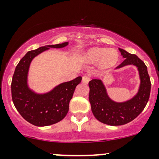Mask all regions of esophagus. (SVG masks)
Wrapping results in <instances>:
<instances>
[{
    "label": "esophagus",
    "mask_w": 159,
    "mask_h": 159,
    "mask_svg": "<svg viewBox=\"0 0 159 159\" xmlns=\"http://www.w3.org/2000/svg\"><path fill=\"white\" fill-rule=\"evenodd\" d=\"M90 81V78L89 76H86V75H85V76L82 77V82L85 83V84H87V83H89V81Z\"/></svg>",
    "instance_id": "esophagus-1"
}]
</instances>
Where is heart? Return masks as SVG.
Listing matches in <instances>:
<instances>
[{"instance_id": "obj_1", "label": "heart", "mask_w": 159, "mask_h": 159, "mask_svg": "<svg viewBox=\"0 0 159 159\" xmlns=\"http://www.w3.org/2000/svg\"><path fill=\"white\" fill-rule=\"evenodd\" d=\"M84 59L89 63L99 62L101 69L107 70L112 68L118 63L120 55L116 49L93 48L85 53Z\"/></svg>"}]
</instances>
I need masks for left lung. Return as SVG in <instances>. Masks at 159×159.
<instances>
[{"instance_id":"1","label":"left lung","mask_w":159,"mask_h":159,"mask_svg":"<svg viewBox=\"0 0 159 159\" xmlns=\"http://www.w3.org/2000/svg\"><path fill=\"white\" fill-rule=\"evenodd\" d=\"M119 51L125 59L116 69L128 65L138 68L140 85L136 95L124 102H116L108 97L101 80L93 79L89 82V100L93 114L97 120L111 126L124 125L136 118L147 105L151 93V83L145 63L135 55L121 48Z\"/></svg>"}]
</instances>
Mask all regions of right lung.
Wrapping results in <instances>:
<instances>
[{"label": "right lung", "instance_id": "add662e5", "mask_svg": "<svg viewBox=\"0 0 159 159\" xmlns=\"http://www.w3.org/2000/svg\"><path fill=\"white\" fill-rule=\"evenodd\" d=\"M68 42L47 45L30 51L17 64L12 77L11 90L16 108L23 118L38 127L51 125L62 120L69 111V104L81 77L57 85L43 94L36 93L28 87V74L31 61L40 53L50 48H62Z\"/></svg>", "mask_w": 159, "mask_h": 159}]
</instances>
